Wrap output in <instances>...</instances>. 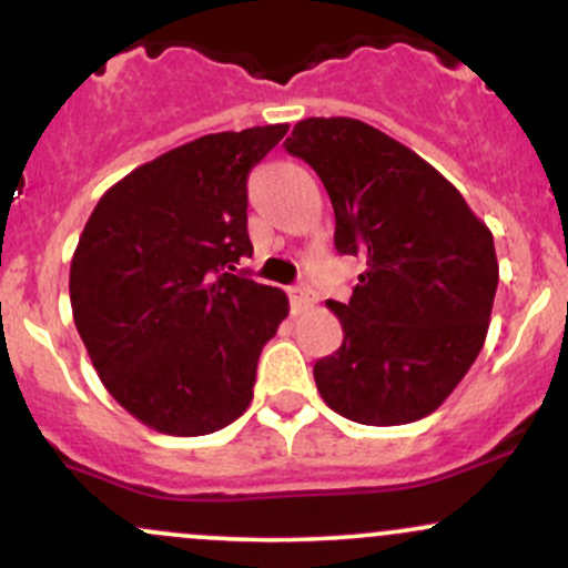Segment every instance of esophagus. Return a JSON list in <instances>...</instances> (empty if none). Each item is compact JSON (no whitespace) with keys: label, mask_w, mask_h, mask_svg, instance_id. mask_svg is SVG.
Here are the masks:
<instances>
[{"label":"esophagus","mask_w":568,"mask_h":568,"mask_svg":"<svg viewBox=\"0 0 568 568\" xmlns=\"http://www.w3.org/2000/svg\"><path fill=\"white\" fill-rule=\"evenodd\" d=\"M288 296H291V310H293V315H298V312L310 310V306L315 304V296H312V291L304 288V285H296V288H291Z\"/></svg>","instance_id":"34e87169"}]
</instances>
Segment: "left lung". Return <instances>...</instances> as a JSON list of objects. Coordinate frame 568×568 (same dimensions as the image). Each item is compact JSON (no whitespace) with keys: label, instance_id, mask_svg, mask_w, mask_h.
<instances>
[{"label":"left lung","instance_id":"8db88e82","mask_svg":"<svg viewBox=\"0 0 568 568\" xmlns=\"http://www.w3.org/2000/svg\"><path fill=\"white\" fill-rule=\"evenodd\" d=\"M285 149L321 175L342 256H361L344 342L315 363L317 393L357 425H408L454 393L486 342L499 283L491 230L408 146L349 116L296 122Z\"/></svg>","mask_w":568,"mask_h":568}]
</instances>
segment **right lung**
<instances>
[{"label": "right lung", "mask_w": 568, "mask_h": 568, "mask_svg": "<svg viewBox=\"0 0 568 568\" xmlns=\"http://www.w3.org/2000/svg\"><path fill=\"white\" fill-rule=\"evenodd\" d=\"M288 125L211 133L135 168L98 200L69 272L74 325L109 395L192 438L253 400L288 296L237 275L251 256L247 173Z\"/></svg>", "instance_id": "right-lung-1"}]
</instances>
